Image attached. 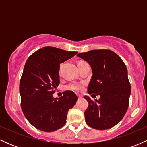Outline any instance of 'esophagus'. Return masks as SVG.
<instances>
[{
	"label": "esophagus",
	"mask_w": 147,
	"mask_h": 147,
	"mask_svg": "<svg viewBox=\"0 0 147 147\" xmlns=\"http://www.w3.org/2000/svg\"><path fill=\"white\" fill-rule=\"evenodd\" d=\"M77 97H78L79 98H82V97H83V96L81 95H77Z\"/></svg>",
	"instance_id": "esophagus-1"
}]
</instances>
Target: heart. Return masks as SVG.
<instances>
[{
	"mask_svg": "<svg viewBox=\"0 0 147 147\" xmlns=\"http://www.w3.org/2000/svg\"><path fill=\"white\" fill-rule=\"evenodd\" d=\"M85 83L84 82H72L65 86L67 90L74 91L76 92H81L84 90Z\"/></svg>",
	"mask_w": 147,
	"mask_h": 147,
	"instance_id": "obj_1",
	"label": "heart"
}]
</instances>
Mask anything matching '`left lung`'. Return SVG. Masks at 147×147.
<instances>
[{"instance_id":"obj_1","label":"left lung","mask_w":147,"mask_h":147,"mask_svg":"<svg viewBox=\"0 0 147 147\" xmlns=\"http://www.w3.org/2000/svg\"><path fill=\"white\" fill-rule=\"evenodd\" d=\"M77 57L92 68L88 92L100 95L95 101L84 96L88 102L84 112L86 122L97 130L111 129L122 120L129 107L131 84L125 63L114 52L104 49L82 52Z\"/></svg>"}]
</instances>
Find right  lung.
<instances>
[{
	"instance_id": "1",
	"label": "right lung",
	"mask_w": 147,
	"mask_h": 147,
	"mask_svg": "<svg viewBox=\"0 0 147 147\" xmlns=\"http://www.w3.org/2000/svg\"><path fill=\"white\" fill-rule=\"evenodd\" d=\"M54 47H44L27 60L20 80L21 105L23 114L32 125L45 132L59 129L66 123L69 109L78 99L72 91L54 98L59 84V64L77 55Z\"/></svg>"
}]
</instances>
